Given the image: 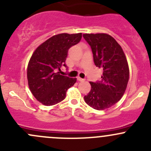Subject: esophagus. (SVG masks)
Here are the masks:
<instances>
[{
  "mask_svg": "<svg viewBox=\"0 0 151 151\" xmlns=\"http://www.w3.org/2000/svg\"><path fill=\"white\" fill-rule=\"evenodd\" d=\"M77 80H78V81H80V82H83V81H85V79H83V78H81V77H77Z\"/></svg>",
  "mask_w": 151,
  "mask_h": 151,
  "instance_id": "34e87169",
  "label": "esophagus"
}]
</instances>
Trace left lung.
<instances>
[{"mask_svg":"<svg viewBox=\"0 0 151 151\" xmlns=\"http://www.w3.org/2000/svg\"><path fill=\"white\" fill-rule=\"evenodd\" d=\"M83 37L91 47L95 65L103 69L101 80L90 83L91 91L84 99L93 109L103 110L122 98L129 79V65L121 47L111 36L85 33Z\"/></svg>","mask_w":151,"mask_h":151,"instance_id":"8db88e82","label":"left lung"}]
</instances>
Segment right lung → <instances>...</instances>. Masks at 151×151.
I'll return each instance as SVG.
<instances>
[{
	"instance_id": "1",
	"label": "right lung",
	"mask_w": 151,
	"mask_h": 151,
	"mask_svg": "<svg viewBox=\"0 0 151 151\" xmlns=\"http://www.w3.org/2000/svg\"><path fill=\"white\" fill-rule=\"evenodd\" d=\"M82 39V33H60L39 45L29 60L27 77L33 96L42 104L52 106L66 98L67 90L77 78L60 75L61 66L66 67L68 51Z\"/></svg>"
}]
</instances>
